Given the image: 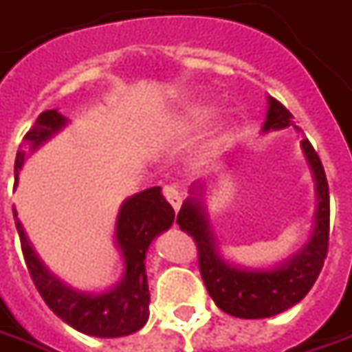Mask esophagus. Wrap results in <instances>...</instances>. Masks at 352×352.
Masks as SVG:
<instances>
[{"label":"esophagus","instance_id":"esophagus-1","mask_svg":"<svg viewBox=\"0 0 352 352\" xmlns=\"http://www.w3.org/2000/svg\"><path fill=\"white\" fill-rule=\"evenodd\" d=\"M164 195H166V198L169 200V204L175 208V210L181 208L183 196H181V192L177 190V186H164Z\"/></svg>","mask_w":352,"mask_h":352}]
</instances>
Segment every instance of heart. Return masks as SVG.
I'll return each instance as SVG.
<instances>
[{
	"label": "heart",
	"instance_id": "heart-1",
	"mask_svg": "<svg viewBox=\"0 0 352 352\" xmlns=\"http://www.w3.org/2000/svg\"><path fill=\"white\" fill-rule=\"evenodd\" d=\"M216 117V109L210 106H192L190 109H186V113L181 117L179 125L183 131H196L206 126L212 119Z\"/></svg>",
	"mask_w": 352,
	"mask_h": 352
}]
</instances>
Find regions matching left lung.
I'll use <instances>...</instances> for the list:
<instances>
[{
	"label": "left lung",
	"mask_w": 352,
	"mask_h": 352,
	"mask_svg": "<svg viewBox=\"0 0 352 352\" xmlns=\"http://www.w3.org/2000/svg\"><path fill=\"white\" fill-rule=\"evenodd\" d=\"M293 116L274 98H267L262 135L283 129H296ZM300 150L314 181L316 210L307 243L274 264L245 266L223 254L208 216L206 196L212 181H196L177 214L179 227L192 236L198 246V264L208 293L223 312L243 320L272 318L300 302L320 276L329 239V190L324 166L307 138Z\"/></svg>",
	"instance_id": "obj_1"
}]
</instances>
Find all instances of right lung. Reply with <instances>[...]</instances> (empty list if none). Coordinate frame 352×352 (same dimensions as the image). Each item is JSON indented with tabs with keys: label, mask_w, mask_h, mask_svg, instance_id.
Listing matches in <instances>:
<instances>
[{
	"label": "right lung",
	"mask_w": 352,
	"mask_h": 352,
	"mask_svg": "<svg viewBox=\"0 0 352 352\" xmlns=\"http://www.w3.org/2000/svg\"><path fill=\"white\" fill-rule=\"evenodd\" d=\"M69 119L57 109L42 111L25 135L15 160V186L26 157L63 131ZM175 221V212L160 186L146 188L123 200L116 219V246L123 260V276L107 289H78L57 277L38 256L25 227L15 214V226L28 272L45 305L76 331L94 337H125L138 331L150 316V291L146 276V252L157 235Z\"/></svg>",
	"instance_id": "right-lung-1"
}]
</instances>
